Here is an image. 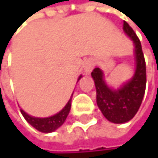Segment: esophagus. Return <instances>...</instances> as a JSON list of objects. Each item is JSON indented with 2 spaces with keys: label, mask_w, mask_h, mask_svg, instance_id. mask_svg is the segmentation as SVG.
Instances as JSON below:
<instances>
[{
  "label": "esophagus",
  "mask_w": 158,
  "mask_h": 158,
  "mask_svg": "<svg viewBox=\"0 0 158 158\" xmlns=\"http://www.w3.org/2000/svg\"><path fill=\"white\" fill-rule=\"evenodd\" d=\"M93 68H94V62H93V60L87 59V60L84 61L83 69H84L85 74H90V73H91V71L93 70Z\"/></svg>",
  "instance_id": "34e87169"
}]
</instances>
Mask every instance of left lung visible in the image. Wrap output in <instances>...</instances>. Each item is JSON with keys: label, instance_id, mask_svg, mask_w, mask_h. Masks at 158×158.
Segmentation results:
<instances>
[{"label": "left lung", "instance_id": "left-lung-1", "mask_svg": "<svg viewBox=\"0 0 158 158\" xmlns=\"http://www.w3.org/2000/svg\"><path fill=\"white\" fill-rule=\"evenodd\" d=\"M123 31L134 44L135 66L131 78L118 88H114L107 83L105 73L99 67L91 73L96 87L97 105L104 117L114 124H125L135 117L143 99L147 84L145 61L139 39L126 22H124Z\"/></svg>", "mask_w": 158, "mask_h": 158}]
</instances>
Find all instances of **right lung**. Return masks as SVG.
Masks as SVG:
<instances>
[{
  "label": "right lung",
  "instance_id": "right-lung-1",
  "mask_svg": "<svg viewBox=\"0 0 158 158\" xmlns=\"http://www.w3.org/2000/svg\"><path fill=\"white\" fill-rule=\"evenodd\" d=\"M81 78H82V75L79 76L77 82ZM72 96H73V94L71 95L68 102H67V104L63 107V109H62L61 111H59L58 113H56L55 115L50 116V117H45V118L33 117V116L28 115L27 113H25L23 109H20V112H22L23 118L27 120L28 124L32 126L34 129H36L38 131H41V133H44V134L53 133V131H55L58 127H60L64 124L67 116L69 115V112L71 109Z\"/></svg>",
  "mask_w": 158,
  "mask_h": 158
}]
</instances>
